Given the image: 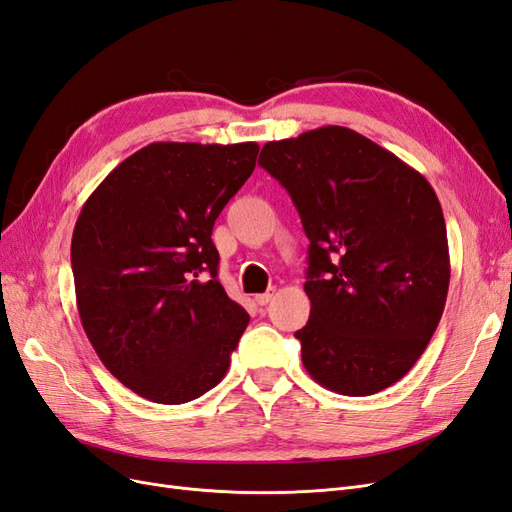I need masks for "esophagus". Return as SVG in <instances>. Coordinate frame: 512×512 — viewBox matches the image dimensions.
I'll use <instances>...</instances> for the list:
<instances>
[{
	"label": "esophagus",
	"mask_w": 512,
	"mask_h": 512,
	"mask_svg": "<svg viewBox=\"0 0 512 512\" xmlns=\"http://www.w3.org/2000/svg\"><path fill=\"white\" fill-rule=\"evenodd\" d=\"M271 301H273V294H271V292L256 294V303H258V305H269Z\"/></svg>",
	"instance_id": "esophagus-1"
}]
</instances>
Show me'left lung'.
Listing matches in <instances>:
<instances>
[{"mask_svg":"<svg viewBox=\"0 0 512 512\" xmlns=\"http://www.w3.org/2000/svg\"><path fill=\"white\" fill-rule=\"evenodd\" d=\"M258 164L288 190L309 239V320L294 337L324 389L374 395L436 333L451 258L440 200L395 153L342 126L271 141Z\"/></svg>","mask_w":512,"mask_h":512,"instance_id":"left-lung-1","label":"left lung"}]
</instances>
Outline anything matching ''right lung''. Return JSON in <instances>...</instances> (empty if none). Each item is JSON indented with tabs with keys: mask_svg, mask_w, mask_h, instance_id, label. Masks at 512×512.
Wrapping results in <instances>:
<instances>
[{
	"mask_svg": "<svg viewBox=\"0 0 512 512\" xmlns=\"http://www.w3.org/2000/svg\"><path fill=\"white\" fill-rule=\"evenodd\" d=\"M256 143H151L106 175L72 232L81 324L130 391L177 406L228 371L250 316L218 280L213 224L254 173Z\"/></svg>",
	"mask_w": 512,
	"mask_h": 512,
	"instance_id": "right-lung-1",
	"label": "right lung"
}]
</instances>
